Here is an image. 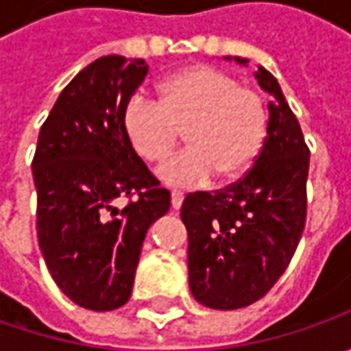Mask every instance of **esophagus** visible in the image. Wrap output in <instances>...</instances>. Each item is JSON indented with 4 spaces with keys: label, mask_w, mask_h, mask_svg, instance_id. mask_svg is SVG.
I'll return each mask as SVG.
<instances>
[{
    "label": "esophagus",
    "mask_w": 351,
    "mask_h": 351,
    "mask_svg": "<svg viewBox=\"0 0 351 351\" xmlns=\"http://www.w3.org/2000/svg\"><path fill=\"white\" fill-rule=\"evenodd\" d=\"M183 197H185V195H183L182 191H171V207H173L176 210L182 207Z\"/></svg>",
    "instance_id": "34e87169"
}]
</instances>
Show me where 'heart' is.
Wrapping results in <instances>:
<instances>
[{
	"instance_id": "b5f03b06",
	"label": "heart",
	"mask_w": 351,
	"mask_h": 351,
	"mask_svg": "<svg viewBox=\"0 0 351 351\" xmlns=\"http://www.w3.org/2000/svg\"><path fill=\"white\" fill-rule=\"evenodd\" d=\"M123 128L142 160H166L185 134L187 150L171 158L158 176L180 187L234 180L256 162L267 130L263 97L238 84L234 75L197 64L168 75L158 86V103L130 97Z\"/></svg>"
}]
</instances>
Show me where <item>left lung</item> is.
<instances>
[{
    "mask_svg": "<svg viewBox=\"0 0 351 351\" xmlns=\"http://www.w3.org/2000/svg\"><path fill=\"white\" fill-rule=\"evenodd\" d=\"M226 60L248 64L246 58ZM269 101L267 136L254 168L221 191L189 193L182 205L187 228L189 289L217 311L262 299L287 269L306 217L308 148L277 80L258 66Z\"/></svg>",
    "mask_w": 351,
    "mask_h": 351,
    "instance_id": "1",
    "label": "left lung"
}]
</instances>
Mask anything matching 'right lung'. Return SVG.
Listing matches in <instances>:
<instances>
[{
  "label": "right lung",
  "mask_w": 351,
  "mask_h": 351,
  "mask_svg": "<svg viewBox=\"0 0 351 351\" xmlns=\"http://www.w3.org/2000/svg\"><path fill=\"white\" fill-rule=\"evenodd\" d=\"M148 74L142 58L101 56L62 89L33 158L36 236L60 291L89 311H115L132 293L142 242L169 210L130 146L123 111ZM137 199L121 210V196Z\"/></svg>",
  "instance_id": "add662e5"
}]
</instances>
